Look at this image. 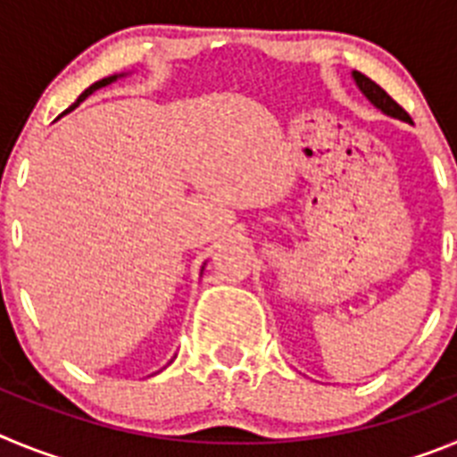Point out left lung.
<instances>
[{
	"label": "left lung",
	"instance_id": "8db88e82",
	"mask_svg": "<svg viewBox=\"0 0 457 457\" xmlns=\"http://www.w3.org/2000/svg\"><path fill=\"white\" fill-rule=\"evenodd\" d=\"M353 78H354V82H357L359 91L364 93L366 98H369L370 103L375 104V107L382 109V112H385L386 116H394V119H401V120H410V116H407L405 109H403L401 104L395 103V100L391 98V96L385 91V88L378 87V84H375L373 79H369V78H366V75H361V72H357V71L353 72ZM410 123H411V120H410Z\"/></svg>",
	"mask_w": 457,
	"mask_h": 457
}]
</instances>
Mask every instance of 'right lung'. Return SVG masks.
Masks as SVG:
<instances>
[{
	"label": "right lung",
	"instance_id": "1",
	"mask_svg": "<svg viewBox=\"0 0 457 457\" xmlns=\"http://www.w3.org/2000/svg\"><path fill=\"white\" fill-rule=\"evenodd\" d=\"M119 78H123V75H112V78H104V79H100V82L91 84V87H88V88H87V91H84V93H82V96H79V98H78V103L72 104V107H68V109H66V112H63V114H68V112H72V109L78 107V104H79V103H82V100H87V98H88V96H91V93H93V91H98V88H103V87H107V84L116 82V79H119Z\"/></svg>",
	"mask_w": 457,
	"mask_h": 457
}]
</instances>
